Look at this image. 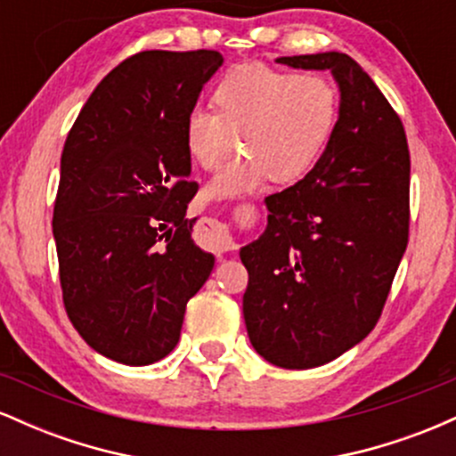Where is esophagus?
I'll return each instance as SVG.
<instances>
[{
    "label": "esophagus",
    "instance_id": "esophagus-1",
    "mask_svg": "<svg viewBox=\"0 0 456 456\" xmlns=\"http://www.w3.org/2000/svg\"><path fill=\"white\" fill-rule=\"evenodd\" d=\"M201 240L203 248L212 250V253H224V250H232L233 242L232 235H229L227 224L214 221V218H206V223L201 224Z\"/></svg>",
    "mask_w": 456,
    "mask_h": 456
}]
</instances>
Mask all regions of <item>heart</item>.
<instances>
[{
  "label": "heart",
  "instance_id": "b5f03b06",
  "mask_svg": "<svg viewBox=\"0 0 456 456\" xmlns=\"http://www.w3.org/2000/svg\"><path fill=\"white\" fill-rule=\"evenodd\" d=\"M214 107L186 118V148L201 169L214 171L235 148L244 154L212 182L210 195L233 197L270 177L276 184L305 177L326 151L338 115L341 92L323 75H296L265 64H240L218 81Z\"/></svg>",
  "mask_w": 456,
  "mask_h": 456
}]
</instances>
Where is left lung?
Returning a JSON list of instances; mask_svg holds the SVG:
<instances>
[{"label":"left lung","instance_id":"obj_1","mask_svg":"<svg viewBox=\"0 0 456 456\" xmlns=\"http://www.w3.org/2000/svg\"><path fill=\"white\" fill-rule=\"evenodd\" d=\"M276 61L332 72L341 115L317 165L265 197L268 229L240 250L244 322L261 358L313 369L379 322L410 240V148L401 118L349 55Z\"/></svg>","mask_w":456,"mask_h":456}]
</instances>
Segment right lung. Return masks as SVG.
<instances>
[{
    "instance_id": "obj_1",
    "label": "right lung",
    "mask_w": 456,
    "mask_h": 456,
    "mask_svg": "<svg viewBox=\"0 0 456 456\" xmlns=\"http://www.w3.org/2000/svg\"><path fill=\"white\" fill-rule=\"evenodd\" d=\"M218 51H141L98 83L61 151L53 208L64 308L83 341L145 366L174 352L214 257L191 238L186 118Z\"/></svg>"
}]
</instances>
